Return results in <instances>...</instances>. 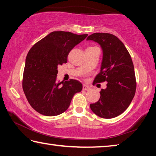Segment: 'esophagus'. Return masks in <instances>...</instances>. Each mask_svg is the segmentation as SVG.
<instances>
[{
	"mask_svg": "<svg viewBox=\"0 0 156 156\" xmlns=\"http://www.w3.org/2000/svg\"><path fill=\"white\" fill-rule=\"evenodd\" d=\"M83 90H85V91H89V90H90V87H89V86L86 85V84H84L83 87Z\"/></svg>",
	"mask_w": 156,
	"mask_h": 156,
	"instance_id": "1",
	"label": "esophagus"
}]
</instances>
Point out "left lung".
Listing matches in <instances>:
<instances>
[{
  "mask_svg": "<svg viewBox=\"0 0 156 156\" xmlns=\"http://www.w3.org/2000/svg\"><path fill=\"white\" fill-rule=\"evenodd\" d=\"M87 41L98 43L102 50L100 72L94 83L107 82L98 101L90 105L95 114L102 118L117 117L127 109L135 96L136 81L129 51L119 38L108 33H94Z\"/></svg>",
  "mask_w": 156,
  "mask_h": 156,
  "instance_id": "8db88e82",
  "label": "left lung"
}]
</instances>
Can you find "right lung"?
Instances as JSON below:
<instances>
[{
  "label": "right lung",
  "instance_id": "add662e5",
  "mask_svg": "<svg viewBox=\"0 0 156 156\" xmlns=\"http://www.w3.org/2000/svg\"><path fill=\"white\" fill-rule=\"evenodd\" d=\"M88 34L53 31L31 47L25 60L23 89L29 103L37 112L55 116L69 107L74 94L80 92L78 80L56 82L58 66L67 63V56Z\"/></svg>",
  "mask_w": 156,
  "mask_h": 156
}]
</instances>
